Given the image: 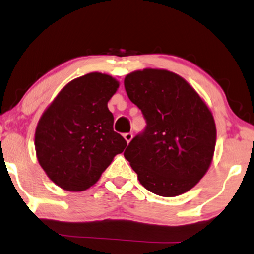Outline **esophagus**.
<instances>
[{"instance_id":"1","label":"esophagus","mask_w":254,"mask_h":254,"mask_svg":"<svg viewBox=\"0 0 254 254\" xmlns=\"http://www.w3.org/2000/svg\"><path fill=\"white\" fill-rule=\"evenodd\" d=\"M123 137H124V139L127 141V143H130V141L132 140V138H133V134L131 133V132H127V133H124V134H123Z\"/></svg>"}]
</instances>
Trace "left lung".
<instances>
[{
  "label": "left lung",
  "mask_w": 254,
  "mask_h": 254,
  "mask_svg": "<svg viewBox=\"0 0 254 254\" xmlns=\"http://www.w3.org/2000/svg\"><path fill=\"white\" fill-rule=\"evenodd\" d=\"M124 87L146 121L124 157L147 190L165 197L188 191L207 173L216 144V125L187 81L165 69L137 70Z\"/></svg>",
  "instance_id": "8db88e82"
}]
</instances>
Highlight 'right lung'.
Instances as JSON below:
<instances>
[{
    "label": "right lung",
    "instance_id": "1",
    "mask_svg": "<svg viewBox=\"0 0 254 254\" xmlns=\"http://www.w3.org/2000/svg\"><path fill=\"white\" fill-rule=\"evenodd\" d=\"M120 84L102 73L70 81L40 117L35 146L51 180L70 191L96 184L127 143L114 131L108 101Z\"/></svg>",
    "mask_w": 254,
    "mask_h": 254
}]
</instances>
